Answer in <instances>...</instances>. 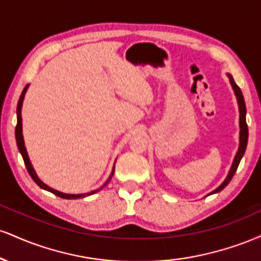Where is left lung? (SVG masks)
Returning <instances> with one entry per match:
<instances>
[{"label": "left lung", "instance_id": "left-lung-1", "mask_svg": "<svg viewBox=\"0 0 261 261\" xmlns=\"http://www.w3.org/2000/svg\"><path fill=\"white\" fill-rule=\"evenodd\" d=\"M227 76H228V79H229V83H230V86H232L233 92H234V95L237 98V103H238V108H239V128H241V130H239V147L234 155V160H233V162H232V166H230V169H229L228 174H227V176H226V179H224L223 182L220 185V187L215 189L214 191H211L208 195L220 193V191L222 190V189L226 188L227 185H228V182L232 180L233 175H234L236 170L239 166V162H241L242 158H243L245 148H247V143H248V125H247V120H245V115H247V108H245V101H244L243 94H242L241 88L236 85L232 74L227 73Z\"/></svg>", "mask_w": 261, "mask_h": 261}]
</instances>
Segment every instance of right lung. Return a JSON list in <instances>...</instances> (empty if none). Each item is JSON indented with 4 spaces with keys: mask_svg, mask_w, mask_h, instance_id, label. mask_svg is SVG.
I'll list each match as a JSON object with an SVG mask.
<instances>
[{
    "mask_svg": "<svg viewBox=\"0 0 261 261\" xmlns=\"http://www.w3.org/2000/svg\"><path fill=\"white\" fill-rule=\"evenodd\" d=\"M29 88V85H27L24 87V89H23L22 94H20L19 97V100H18V106H17V126H16V141H17V146H18V149H19L20 154H22L23 157V161H24V164L27 167V170H28V173L31 174L32 179L34 180L37 184L40 187L41 189H44V190L46 191H50V193L55 194L56 196H60L62 197V199H81V197H86V196H89V195H93V194L98 193V191L100 190V189H103L108 182L110 181V179H112V176L114 175V170H115V163H114L113 166V169H112V173H110L109 178H108V180L104 182L103 185L99 189H95V190H92L89 191V193H86V194H66V193H61V191L59 190H55V189L50 188L49 185L45 184L44 181H41L40 179H39V176L37 173H35L34 168H33L32 166V162L29 160V155H28V152H27V148H25V145H24V139H23V133H22V106H23V100H24V97H25V93L28 91Z\"/></svg>",
    "mask_w": 261,
    "mask_h": 261,
    "instance_id": "add662e5",
    "label": "right lung"
}]
</instances>
